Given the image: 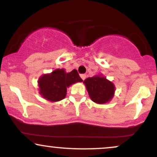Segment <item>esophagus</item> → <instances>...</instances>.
<instances>
[{
    "label": "esophagus",
    "mask_w": 157,
    "mask_h": 157,
    "mask_svg": "<svg viewBox=\"0 0 157 157\" xmlns=\"http://www.w3.org/2000/svg\"><path fill=\"white\" fill-rule=\"evenodd\" d=\"M80 77L81 78H82V80H85V79H86V75H80Z\"/></svg>",
    "instance_id": "34e87169"
}]
</instances>
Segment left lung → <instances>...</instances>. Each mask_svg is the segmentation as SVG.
Instances as JSON below:
<instances>
[{
	"label": "left lung",
	"instance_id": "8db88e82",
	"mask_svg": "<svg viewBox=\"0 0 157 157\" xmlns=\"http://www.w3.org/2000/svg\"><path fill=\"white\" fill-rule=\"evenodd\" d=\"M83 83L91 100L97 104H105L111 101L114 96L115 86L102 75L88 77Z\"/></svg>",
	"mask_w": 157,
	"mask_h": 157
}]
</instances>
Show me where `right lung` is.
<instances>
[{
  "instance_id": "obj_1",
  "label": "right lung",
  "mask_w": 157,
  "mask_h": 157,
  "mask_svg": "<svg viewBox=\"0 0 157 157\" xmlns=\"http://www.w3.org/2000/svg\"><path fill=\"white\" fill-rule=\"evenodd\" d=\"M78 82L82 80L76 69L67 73L64 68H57L40 77L37 83L41 96L48 101L57 102L66 97L67 88Z\"/></svg>"
}]
</instances>
